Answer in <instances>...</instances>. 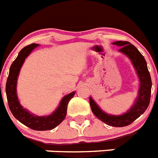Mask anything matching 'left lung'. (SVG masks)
Masks as SVG:
<instances>
[{
    "mask_svg": "<svg viewBox=\"0 0 158 158\" xmlns=\"http://www.w3.org/2000/svg\"><path fill=\"white\" fill-rule=\"evenodd\" d=\"M113 44L121 47L118 51L126 54L135 68L140 82L139 96L129 111L121 115H111L105 113L100 109L92 97H89V103L92 111L100 120L109 126L122 127L132 123L147 109L150 101L152 81L146 60L135 46L127 41H116Z\"/></svg>",
    "mask_w": 158,
    "mask_h": 158,
    "instance_id": "obj_1",
    "label": "left lung"
}]
</instances>
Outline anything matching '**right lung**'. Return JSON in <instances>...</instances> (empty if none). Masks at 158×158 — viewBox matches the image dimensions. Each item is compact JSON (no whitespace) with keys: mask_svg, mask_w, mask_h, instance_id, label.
<instances>
[{"mask_svg":"<svg viewBox=\"0 0 158 158\" xmlns=\"http://www.w3.org/2000/svg\"><path fill=\"white\" fill-rule=\"evenodd\" d=\"M38 44L32 43L27 47H23L19 52L17 58L15 59L10 66L9 74L6 82L7 100L8 107L13 116L23 123L35 131H48L52 130L59 125L65 119L66 116L67 105L69 100L73 97L75 92L66 95L62 99L59 106L51 115L47 116H38L29 112L24 109L19 104L16 94V83L19 70L25 61V58L28 56L33 50L38 47Z\"/></svg>","mask_w":158,"mask_h":158,"instance_id":"obj_1","label":"right lung"}]
</instances>
